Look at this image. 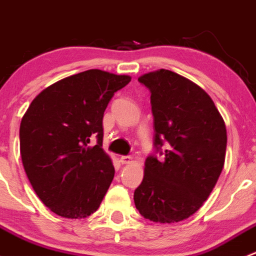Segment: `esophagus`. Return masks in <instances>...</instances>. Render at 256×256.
Wrapping results in <instances>:
<instances>
[{"instance_id": "1", "label": "esophagus", "mask_w": 256, "mask_h": 256, "mask_svg": "<svg viewBox=\"0 0 256 256\" xmlns=\"http://www.w3.org/2000/svg\"><path fill=\"white\" fill-rule=\"evenodd\" d=\"M132 161V157H130V156H121L120 157V162L122 164H130V162Z\"/></svg>"}]
</instances>
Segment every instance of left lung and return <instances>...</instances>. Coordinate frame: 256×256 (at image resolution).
Returning a JSON list of instances; mask_svg holds the SVG:
<instances>
[{
    "instance_id": "8db88e82",
    "label": "left lung",
    "mask_w": 256,
    "mask_h": 256,
    "mask_svg": "<svg viewBox=\"0 0 256 256\" xmlns=\"http://www.w3.org/2000/svg\"><path fill=\"white\" fill-rule=\"evenodd\" d=\"M138 82L151 92L154 150L134 193L135 206L148 220L180 222L202 207L220 176L226 124L207 92L174 72L161 69Z\"/></svg>"
}]
</instances>
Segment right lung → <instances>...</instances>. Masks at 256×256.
I'll return each mask as SVG.
<instances>
[{
  "instance_id": "obj_1",
  "label": "right lung",
  "mask_w": 256,
  "mask_h": 256,
  "mask_svg": "<svg viewBox=\"0 0 256 256\" xmlns=\"http://www.w3.org/2000/svg\"><path fill=\"white\" fill-rule=\"evenodd\" d=\"M128 76L90 69L46 88L20 121L26 174L40 200L64 218H85L99 208L115 170L102 150V118ZM92 137L97 144L90 148Z\"/></svg>"
}]
</instances>
